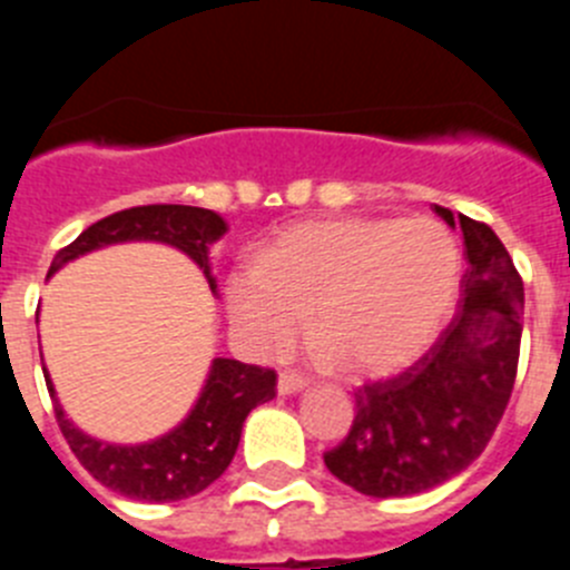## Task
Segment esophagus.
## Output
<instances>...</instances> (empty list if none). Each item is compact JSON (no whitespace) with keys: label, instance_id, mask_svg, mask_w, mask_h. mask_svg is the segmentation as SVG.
<instances>
[{"label":"esophagus","instance_id":"34e87169","mask_svg":"<svg viewBox=\"0 0 570 570\" xmlns=\"http://www.w3.org/2000/svg\"><path fill=\"white\" fill-rule=\"evenodd\" d=\"M309 387V382L297 374H281L278 376V393L281 396H292V393H301Z\"/></svg>","mask_w":570,"mask_h":570}]
</instances>
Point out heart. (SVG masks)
Masks as SVG:
<instances>
[{"instance_id":"heart-1","label":"heart","mask_w":570,"mask_h":570,"mask_svg":"<svg viewBox=\"0 0 570 570\" xmlns=\"http://www.w3.org/2000/svg\"><path fill=\"white\" fill-rule=\"evenodd\" d=\"M459 284L461 249L441 222L326 219L286 227L233 269L225 303L261 357L289 351L309 315L323 363L380 376L433 343Z\"/></svg>"}]
</instances>
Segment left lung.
<instances>
[{
    "mask_svg": "<svg viewBox=\"0 0 570 570\" xmlns=\"http://www.w3.org/2000/svg\"><path fill=\"white\" fill-rule=\"evenodd\" d=\"M461 227L466 273L453 323L405 374L354 393L357 416L323 455L328 472L371 498H407L464 472L512 396L523 334V281L492 227L435 205Z\"/></svg>",
    "mask_w": 570,
    "mask_h": 570,
    "instance_id": "1",
    "label": "left lung"
}]
</instances>
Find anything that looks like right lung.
Listing matches in <instances>:
<instances>
[{
  "label": "right lung",
  "mask_w": 570,
  "mask_h": 570,
  "mask_svg": "<svg viewBox=\"0 0 570 570\" xmlns=\"http://www.w3.org/2000/svg\"><path fill=\"white\" fill-rule=\"evenodd\" d=\"M225 233L227 222L219 213L205 210V207H129V210L111 213L106 219L95 222L69 247H63L52 258L47 278L67 267L69 261L95 253V249L129 242H154L168 244L188 255L205 273L213 295H219L210 269V249ZM45 380L52 405H56L58 428L89 475L109 487L111 492L146 503L185 501L210 487L230 466L249 411L275 396V371L244 365L238 360L213 357L194 407L177 428L140 444H111V441L83 433L67 416L47 368Z\"/></svg>",
  "instance_id": "right-lung-1"
}]
</instances>
